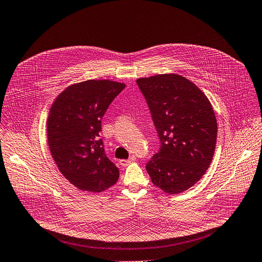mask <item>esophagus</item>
I'll return each instance as SVG.
<instances>
[{
	"mask_svg": "<svg viewBox=\"0 0 262 262\" xmlns=\"http://www.w3.org/2000/svg\"><path fill=\"white\" fill-rule=\"evenodd\" d=\"M135 160H136V157H134V156H132L128 160H121L120 161V164L122 166H127L128 164H130L132 162H134Z\"/></svg>",
	"mask_w": 262,
	"mask_h": 262,
	"instance_id": "1",
	"label": "esophagus"
}]
</instances>
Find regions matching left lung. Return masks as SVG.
Wrapping results in <instances>:
<instances>
[{"label": "left lung", "instance_id": "1", "mask_svg": "<svg viewBox=\"0 0 262 262\" xmlns=\"http://www.w3.org/2000/svg\"><path fill=\"white\" fill-rule=\"evenodd\" d=\"M144 96L161 141L147 163L154 186L178 194L202 178L209 167L217 140V120L205 94L179 74L141 77Z\"/></svg>", "mask_w": 262, "mask_h": 262}]
</instances>
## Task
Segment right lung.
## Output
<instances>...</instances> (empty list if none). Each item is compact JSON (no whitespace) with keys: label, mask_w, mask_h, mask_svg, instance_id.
<instances>
[{"label":"right lung","mask_w":262,"mask_h":262,"mask_svg":"<svg viewBox=\"0 0 262 262\" xmlns=\"http://www.w3.org/2000/svg\"><path fill=\"white\" fill-rule=\"evenodd\" d=\"M125 84L89 80L57 97L47 119V140L60 172L82 191L99 193L115 185L120 171L105 156L101 119Z\"/></svg>","instance_id":"right-lung-1"}]
</instances>
